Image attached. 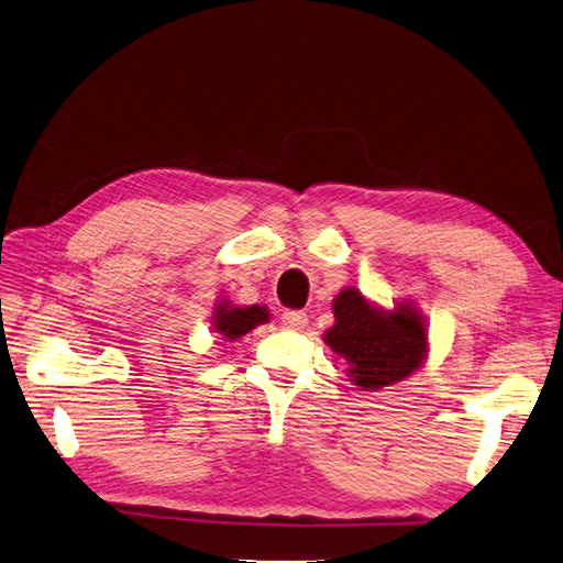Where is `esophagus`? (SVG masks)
<instances>
[{
    "label": "esophagus",
    "mask_w": 563,
    "mask_h": 563,
    "mask_svg": "<svg viewBox=\"0 0 563 563\" xmlns=\"http://www.w3.org/2000/svg\"><path fill=\"white\" fill-rule=\"evenodd\" d=\"M283 327L289 331H301L308 324V314L303 310H285L283 312Z\"/></svg>",
    "instance_id": "esophagus-1"
}]
</instances>
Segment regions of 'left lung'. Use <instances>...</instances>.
<instances>
[{
	"instance_id": "left-lung-1",
	"label": "left lung",
	"mask_w": 563,
	"mask_h": 563,
	"mask_svg": "<svg viewBox=\"0 0 563 563\" xmlns=\"http://www.w3.org/2000/svg\"><path fill=\"white\" fill-rule=\"evenodd\" d=\"M335 324L324 333L327 345L347 361V373L363 390H379L413 371L428 352L423 314L409 303L382 310L365 301L356 287H345L333 301Z\"/></svg>"
}]
</instances>
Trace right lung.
<instances>
[{"label": "right lung", "mask_w": 563, "mask_h": 563, "mask_svg": "<svg viewBox=\"0 0 563 563\" xmlns=\"http://www.w3.org/2000/svg\"><path fill=\"white\" fill-rule=\"evenodd\" d=\"M268 322V310L264 306H246L236 308L228 301H221L213 312V331L221 333L225 340H236L246 335L255 327Z\"/></svg>", "instance_id": "add662e5"}]
</instances>
